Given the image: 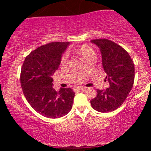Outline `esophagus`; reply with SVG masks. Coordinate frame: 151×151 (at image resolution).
I'll return each instance as SVG.
<instances>
[{"instance_id": "esophagus-1", "label": "esophagus", "mask_w": 151, "mask_h": 151, "mask_svg": "<svg viewBox=\"0 0 151 151\" xmlns=\"http://www.w3.org/2000/svg\"><path fill=\"white\" fill-rule=\"evenodd\" d=\"M85 90H86V88H85V87H79V88H74V91H84Z\"/></svg>"}]
</instances>
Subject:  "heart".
<instances>
[{"label":"heart","instance_id":"heart-1","mask_svg":"<svg viewBox=\"0 0 151 151\" xmlns=\"http://www.w3.org/2000/svg\"><path fill=\"white\" fill-rule=\"evenodd\" d=\"M77 54L82 58L83 60L85 62H86L87 60L89 58L92 57H95V52H94V50H93V48L91 46L88 45H82L80 48L77 50ZM68 54L67 52L63 53V55L61 56V58H60V64L61 65H66L68 63Z\"/></svg>","mask_w":151,"mask_h":151}]
</instances>
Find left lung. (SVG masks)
<instances>
[{"label": "left lung", "instance_id": "left-lung-1", "mask_svg": "<svg viewBox=\"0 0 151 151\" xmlns=\"http://www.w3.org/2000/svg\"><path fill=\"white\" fill-rule=\"evenodd\" d=\"M91 42L99 47L109 87L104 91L97 89V96L91 104L98 112H112L123 104L133 87L134 65L129 53L118 44L106 39Z\"/></svg>", "mask_w": 151, "mask_h": 151}]
</instances>
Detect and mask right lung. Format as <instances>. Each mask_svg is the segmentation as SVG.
Wrapping results in <instances>:
<instances>
[{"label":"right lung","instance_id":"add662e5","mask_svg":"<svg viewBox=\"0 0 151 151\" xmlns=\"http://www.w3.org/2000/svg\"><path fill=\"white\" fill-rule=\"evenodd\" d=\"M68 42H51L38 47L25 58L21 68L20 83L26 100L38 113L58 118L72 108L75 93L71 88H52V74L60 63Z\"/></svg>","mask_w":151,"mask_h":151}]
</instances>
